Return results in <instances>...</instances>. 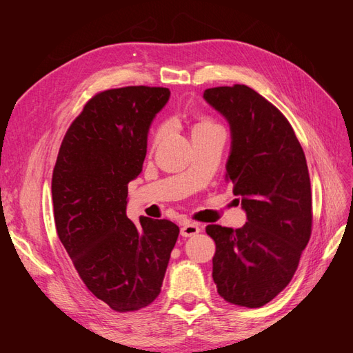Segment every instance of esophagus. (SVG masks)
Returning <instances> with one entry per match:
<instances>
[{
  "label": "esophagus",
  "mask_w": 353,
  "mask_h": 353,
  "mask_svg": "<svg viewBox=\"0 0 353 353\" xmlns=\"http://www.w3.org/2000/svg\"><path fill=\"white\" fill-rule=\"evenodd\" d=\"M199 232H200V227L194 222H185L184 225L181 227V236L183 237H193Z\"/></svg>",
  "instance_id": "esophagus-1"
}]
</instances>
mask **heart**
Returning a JSON list of instances; mask_svg holds the SVG:
<instances>
[{
    "label": "heart",
    "instance_id": "heart-1",
    "mask_svg": "<svg viewBox=\"0 0 353 353\" xmlns=\"http://www.w3.org/2000/svg\"><path fill=\"white\" fill-rule=\"evenodd\" d=\"M208 126H215V125H212L209 121H200V122L194 126V131H196V130H200V128H208ZM162 132H163V130H159L157 134H156V137H154V140H159L160 135H162Z\"/></svg>",
    "mask_w": 353,
    "mask_h": 353
}]
</instances>
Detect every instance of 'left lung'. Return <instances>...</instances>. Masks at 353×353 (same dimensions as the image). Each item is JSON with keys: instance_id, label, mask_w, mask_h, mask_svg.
<instances>
[{"instance_id": "left-lung-1", "label": "left lung", "mask_w": 353, "mask_h": 353, "mask_svg": "<svg viewBox=\"0 0 353 353\" xmlns=\"http://www.w3.org/2000/svg\"><path fill=\"white\" fill-rule=\"evenodd\" d=\"M203 99L230 125L225 181L248 216L237 230L206 227L216 244L212 276L227 302L259 307L290 283L311 237L306 157L284 114L254 90L216 87Z\"/></svg>"}]
</instances>
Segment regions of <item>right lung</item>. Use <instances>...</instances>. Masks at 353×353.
I'll return each mask as SVG.
<instances>
[{
  "label": "right lung",
  "mask_w": 353,
  "mask_h": 353,
  "mask_svg": "<svg viewBox=\"0 0 353 353\" xmlns=\"http://www.w3.org/2000/svg\"><path fill=\"white\" fill-rule=\"evenodd\" d=\"M168 88L103 91L85 104L52 170L59 239L88 290L117 312L159 296L179 228L168 219L126 216L128 184L141 174L147 138Z\"/></svg>",
  "instance_id": "obj_1"
}]
</instances>
